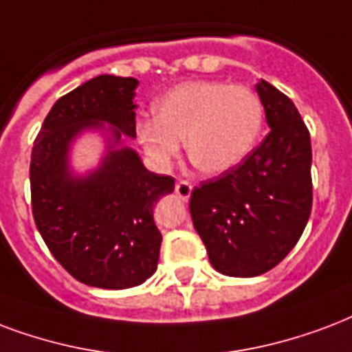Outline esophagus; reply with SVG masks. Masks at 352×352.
<instances>
[{
  "label": "esophagus",
  "instance_id": "esophagus-1",
  "mask_svg": "<svg viewBox=\"0 0 352 352\" xmlns=\"http://www.w3.org/2000/svg\"><path fill=\"white\" fill-rule=\"evenodd\" d=\"M175 194L181 197L182 201L190 199V195H192V184L188 181H179L175 184Z\"/></svg>",
  "mask_w": 352,
  "mask_h": 352
}]
</instances>
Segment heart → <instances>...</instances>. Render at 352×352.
<instances>
[{
    "label": "heart",
    "instance_id": "1",
    "mask_svg": "<svg viewBox=\"0 0 352 352\" xmlns=\"http://www.w3.org/2000/svg\"><path fill=\"white\" fill-rule=\"evenodd\" d=\"M262 122L264 107L249 87L194 80L160 96L155 118L138 123L136 133L158 164L171 162L184 140L190 162L206 175H219L248 157Z\"/></svg>",
    "mask_w": 352,
    "mask_h": 352
}]
</instances>
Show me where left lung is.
Returning a JSON list of instances; mask_svg holds the SVG:
<instances>
[{
    "mask_svg": "<svg viewBox=\"0 0 352 352\" xmlns=\"http://www.w3.org/2000/svg\"><path fill=\"white\" fill-rule=\"evenodd\" d=\"M270 133L240 164L192 190L190 214L216 272L256 277L294 249L312 210L310 133L288 96L260 80Z\"/></svg>",
    "mask_w": 352,
    "mask_h": 352,
    "instance_id": "8db88e82",
    "label": "left lung"
}]
</instances>
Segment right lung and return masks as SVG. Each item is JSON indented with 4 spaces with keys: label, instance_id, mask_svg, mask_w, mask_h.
Listing matches in <instances>:
<instances>
[{
    "label": "right lung",
    "instance_id": "add662e5",
    "mask_svg": "<svg viewBox=\"0 0 352 352\" xmlns=\"http://www.w3.org/2000/svg\"><path fill=\"white\" fill-rule=\"evenodd\" d=\"M133 77L98 75L53 104L31 153V206L51 254L79 283L107 289L138 286L157 272L160 230L157 201L171 194L175 179L147 171L140 157L120 147L122 133L134 138ZM114 124L113 146L88 177L67 171L69 144L82 128Z\"/></svg>",
    "mask_w": 352,
    "mask_h": 352
}]
</instances>
